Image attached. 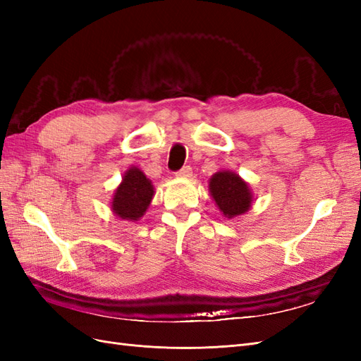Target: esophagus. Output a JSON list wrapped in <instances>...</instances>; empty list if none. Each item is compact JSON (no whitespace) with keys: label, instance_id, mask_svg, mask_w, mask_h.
Instances as JSON below:
<instances>
[{"label":"esophagus","instance_id":"1","mask_svg":"<svg viewBox=\"0 0 361 361\" xmlns=\"http://www.w3.org/2000/svg\"><path fill=\"white\" fill-rule=\"evenodd\" d=\"M176 176H178V178L188 179V178L192 176V169H191L190 166H185V167H182L179 171H176Z\"/></svg>","mask_w":361,"mask_h":361}]
</instances>
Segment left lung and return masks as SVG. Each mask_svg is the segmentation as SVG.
<instances>
[{
	"mask_svg": "<svg viewBox=\"0 0 361 361\" xmlns=\"http://www.w3.org/2000/svg\"><path fill=\"white\" fill-rule=\"evenodd\" d=\"M209 190L220 211L232 218L247 212L251 206L248 185L232 171H218L211 178Z\"/></svg>",
	"mask_w": 361,
	"mask_h": 361,
	"instance_id": "obj_1",
	"label": "left lung"
}]
</instances>
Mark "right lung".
<instances>
[{
  "label": "right lung",
  "instance_id": "1",
  "mask_svg": "<svg viewBox=\"0 0 361 361\" xmlns=\"http://www.w3.org/2000/svg\"><path fill=\"white\" fill-rule=\"evenodd\" d=\"M154 192V187L145 173L133 167L126 171L122 183L116 190L111 207L122 220L137 221L146 212Z\"/></svg>",
  "mask_w": 361,
  "mask_h": 361
}]
</instances>
